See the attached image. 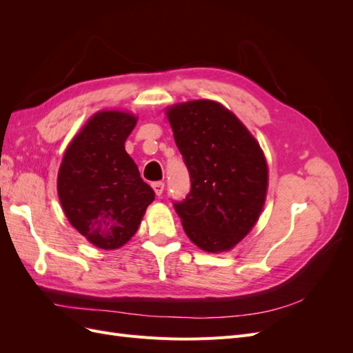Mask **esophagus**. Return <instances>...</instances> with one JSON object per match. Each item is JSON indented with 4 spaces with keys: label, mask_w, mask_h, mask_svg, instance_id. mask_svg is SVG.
Here are the masks:
<instances>
[{
    "label": "esophagus",
    "mask_w": 353,
    "mask_h": 353,
    "mask_svg": "<svg viewBox=\"0 0 353 353\" xmlns=\"http://www.w3.org/2000/svg\"><path fill=\"white\" fill-rule=\"evenodd\" d=\"M152 187H153V190H154L156 196H162V193H163V188H165V184L162 183V181H157V183H153V184H152Z\"/></svg>",
    "instance_id": "esophagus-1"
}]
</instances>
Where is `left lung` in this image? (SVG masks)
Listing matches in <instances>:
<instances>
[{"label":"left lung","mask_w":353,"mask_h":353,"mask_svg":"<svg viewBox=\"0 0 353 353\" xmlns=\"http://www.w3.org/2000/svg\"><path fill=\"white\" fill-rule=\"evenodd\" d=\"M191 179L174 208L188 239L200 249H232L259 219L268 188V166L259 143L239 117L212 100L166 110Z\"/></svg>","instance_id":"left-lung-1"}]
</instances>
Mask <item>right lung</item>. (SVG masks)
<instances>
[{
	"mask_svg": "<svg viewBox=\"0 0 353 353\" xmlns=\"http://www.w3.org/2000/svg\"><path fill=\"white\" fill-rule=\"evenodd\" d=\"M135 125L131 113H95L66 148L59 169L57 193L66 218L103 250L130 241L154 200L125 150Z\"/></svg>",
	"mask_w": 353,
	"mask_h": 353,
	"instance_id": "add662e5",
	"label": "right lung"
}]
</instances>
